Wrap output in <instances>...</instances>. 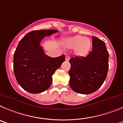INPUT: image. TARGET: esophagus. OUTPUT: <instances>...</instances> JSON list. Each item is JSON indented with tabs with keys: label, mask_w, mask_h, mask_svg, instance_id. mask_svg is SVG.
I'll use <instances>...</instances> for the list:
<instances>
[{
	"label": "esophagus",
	"mask_w": 123,
	"mask_h": 123,
	"mask_svg": "<svg viewBox=\"0 0 123 123\" xmlns=\"http://www.w3.org/2000/svg\"><path fill=\"white\" fill-rule=\"evenodd\" d=\"M69 59H70V56H68V55H67V56H66V61H68Z\"/></svg>",
	"instance_id": "1"
}]
</instances>
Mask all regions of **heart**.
<instances>
[{"mask_svg":"<svg viewBox=\"0 0 123 123\" xmlns=\"http://www.w3.org/2000/svg\"><path fill=\"white\" fill-rule=\"evenodd\" d=\"M65 43L68 48H74L75 54L80 56L88 55L92 47L91 40L89 38L81 35L67 38L65 41Z\"/></svg>","mask_w":123,"mask_h":123,"instance_id":"1","label":"heart"}]
</instances>
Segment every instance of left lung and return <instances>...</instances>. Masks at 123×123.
<instances>
[{"label": "left lung", "instance_id": "left-lung-1", "mask_svg": "<svg viewBox=\"0 0 123 123\" xmlns=\"http://www.w3.org/2000/svg\"><path fill=\"white\" fill-rule=\"evenodd\" d=\"M92 51L86 57H72L68 74L70 88L76 92L89 94L104 82L108 70V57L104 42L92 37Z\"/></svg>", "mask_w": 123, "mask_h": 123}]
</instances>
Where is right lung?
Segmentation results:
<instances>
[{
    "label": "right lung",
    "instance_id": "right-lung-1",
    "mask_svg": "<svg viewBox=\"0 0 123 123\" xmlns=\"http://www.w3.org/2000/svg\"><path fill=\"white\" fill-rule=\"evenodd\" d=\"M56 30H39L27 33L19 42L13 57V70L18 83L30 93L49 88L52 75L65 61V56L51 57L45 55L40 42Z\"/></svg>",
    "mask_w": 123,
    "mask_h": 123
}]
</instances>
